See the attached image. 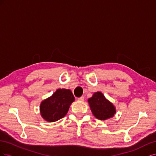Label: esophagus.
Returning a JSON list of instances; mask_svg holds the SVG:
<instances>
[{
  "label": "esophagus",
  "mask_w": 156,
  "mask_h": 156,
  "mask_svg": "<svg viewBox=\"0 0 156 156\" xmlns=\"http://www.w3.org/2000/svg\"><path fill=\"white\" fill-rule=\"evenodd\" d=\"M78 100L80 101H84V97L83 96H81L78 98Z\"/></svg>",
  "instance_id": "esophagus-1"
}]
</instances>
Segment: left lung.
<instances>
[{"label":"left lung","instance_id":"8db88e82","mask_svg":"<svg viewBox=\"0 0 156 156\" xmlns=\"http://www.w3.org/2000/svg\"><path fill=\"white\" fill-rule=\"evenodd\" d=\"M94 116L100 120H106L116 114V107L100 92H95L88 100Z\"/></svg>","mask_w":156,"mask_h":156}]
</instances>
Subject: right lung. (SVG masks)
<instances>
[{
	"mask_svg": "<svg viewBox=\"0 0 156 156\" xmlns=\"http://www.w3.org/2000/svg\"><path fill=\"white\" fill-rule=\"evenodd\" d=\"M74 101L75 98L70 90L57 89L51 96L41 102L40 115L47 122L57 121L66 115Z\"/></svg>",
	"mask_w": 156,
	"mask_h": 156,
	"instance_id": "obj_1",
	"label": "right lung"
}]
</instances>
